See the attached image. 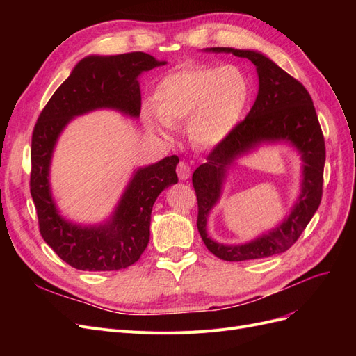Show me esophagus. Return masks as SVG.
Listing matches in <instances>:
<instances>
[{
	"label": "esophagus",
	"mask_w": 356,
	"mask_h": 356,
	"mask_svg": "<svg viewBox=\"0 0 356 356\" xmlns=\"http://www.w3.org/2000/svg\"><path fill=\"white\" fill-rule=\"evenodd\" d=\"M177 174L179 179H187L191 175V166L187 160H179V163L177 166Z\"/></svg>",
	"instance_id": "1"
}]
</instances>
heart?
I'll use <instances>...</instances> for the list:
<instances>
[{"instance_id": "heart-1", "label": "heart", "mask_w": 356, "mask_h": 356, "mask_svg": "<svg viewBox=\"0 0 356 356\" xmlns=\"http://www.w3.org/2000/svg\"><path fill=\"white\" fill-rule=\"evenodd\" d=\"M251 98L246 74L233 65H196L168 74L156 86L154 108L160 118L148 124L178 126L188 122V134L202 147L222 143L245 114Z\"/></svg>"}]
</instances>
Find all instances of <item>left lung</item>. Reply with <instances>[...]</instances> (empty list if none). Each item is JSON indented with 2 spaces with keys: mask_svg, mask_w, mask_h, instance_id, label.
<instances>
[{
  "mask_svg": "<svg viewBox=\"0 0 356 356\" xmlns=\"http://www.w3.org/2000/svg\"><path fill=\"white\" fill-rule=\"evenodd\" d=\"M209 50L250 59L257 67L260 89L250 113L222 143L211 149L207 163L200 165L193 174L200 238L204 246L224 261H245L285 252L303 233L322 199L325 141L314 101L303 84L261 53L230 47H211ZM281 138L293 142L305 161L304 190L293 212L273 232L250 244L229 247L211 241L206 234V218L219 197L225 168L260 142Z\"/></svg>",
  "mask_w": 356,
  "mask_h": 356,
  "instance_id": "1",
  "label": "left lung"
}]
</instances>
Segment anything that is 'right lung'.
Segmentation results:
<instances>
[{"label": "right lung", "mask_w": 356, "mask_h": 356, "mask_svg": "<svg viewBox=\"0 0 356 356\" xmlns=\"http://www.w3.org/2000/svg\"><path fill=\"white\" fill-rule=\"evenodd\" d=\"M143 51L89 56L53 93L32 132L31 196L42 239L63 261L79 270L110 272L132 266L149 241V220L157 196L177 184L178 156L139 169L118 203L111 221L101 227H79L62 220L49 188L53 147L74 115L96 108H115L132 117L141 113L138 75L163 65Z\"/></svg>", "instance_id": "obj_1"}]
</instances>
